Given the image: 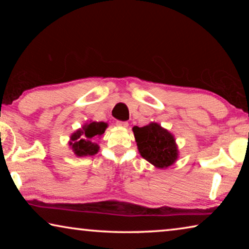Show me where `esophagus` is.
I'll use <instances>...</instances> for the list:
<instances>
[{"mask_svg":"<svg viewBox=\"0 0 249 249\" xmlns=\"http://www.w3.org/2000/svg\"><path fill=\"white\" fill-rule=\"evenodd\" d=\"M116 125L117 126H119V127H127V126H128V123H127V122H123V121H117L116 122Z\"/></svg>","mask_w":249,"mask_h":249,"instance_id":"1","label":"esophagus"}]
</instances>
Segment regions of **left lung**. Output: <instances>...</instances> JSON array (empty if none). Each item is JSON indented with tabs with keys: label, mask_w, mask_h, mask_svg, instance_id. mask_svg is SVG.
I'll list each match as a JSON object with an SVG mask.
<instances>
[{
	"label": "left lung",
	"mask_w": 249,
	"mask_h": 249,
	"mask_svg": "<svg viewBox=\"0 0 249 249\" xmlns=\"http://www.w3.org/2000/svg\"><path fill=\"white\" fill-rule=\"evenodd\" d=\"M135 140L142 158L157 168L171 166L178 158L175 138L157 123L133 127Z\"/></svg>",
	"instance_id": "8db88e82"
}]
</instances>
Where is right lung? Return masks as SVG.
<instances>
[{"label": "right lung", "mask_w": 249, "mask_h": 249, "mask_svg": "<svg viewBox=\"0 0 249 249\" xmlns=\"http://www.w3.org/2000/svg\"><path fill=\"white\" fill-rule=\"evenodd\" d=\"M107 127V124L104 122H90L73 133L71 136L70 145L74 154L79 157H83V156H93L98 153L99 145L93 142V141L98 136H101Z\"/></svg>", "instance_id": "right-lung-1"}]
</instances>
